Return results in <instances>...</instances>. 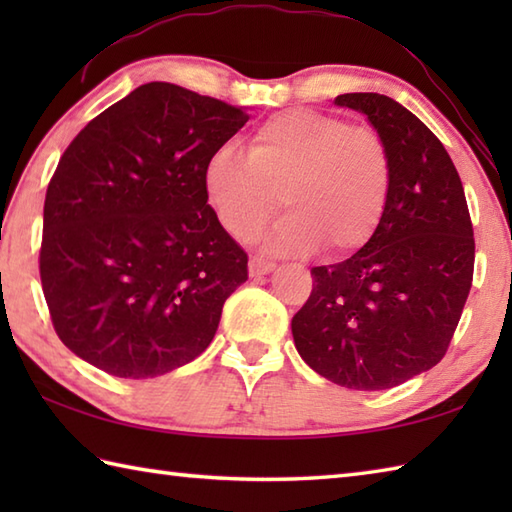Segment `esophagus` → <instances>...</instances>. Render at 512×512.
Returning a JSON list of instances; mask_svg holds the SVG:
<instances>
[{"label":"esophagus","mask_w":512,"mask_h":512,"mask_svg":"<svg viewBox=\"0 0 512 512\" xmlns=\"http://www.w3.org/2000/svg\"><path fill=\"white\" fill-rule=\"evenodd\" d=\"M275 262H270V259L264 257H253L248 262V270H250V277H259V275H268L275 270Z\"/></svg>","instance_id":"obj_1"}]
</instances>
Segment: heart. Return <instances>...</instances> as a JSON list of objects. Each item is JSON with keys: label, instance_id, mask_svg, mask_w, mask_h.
<instances>
[{"label": "heart", "instance_id": "obj_1", "mask_svg": "<svg viewBox=\"0 0 512 512\" xmlns=\"http://www.w3.org/2000/svg\"><path fill=\"white\" fill-rule=\"evenodd\" d=\"M204 195L233 237L248 242L284 202L290 206L264 239L279 255L328 244L334 255L369 242L391 191V158L374 129L330 114L290 110L257 127L248 154L228 143L204 167Z\"/></svg>", "mask_w": 512, "mask_h": 512}]
</instances>
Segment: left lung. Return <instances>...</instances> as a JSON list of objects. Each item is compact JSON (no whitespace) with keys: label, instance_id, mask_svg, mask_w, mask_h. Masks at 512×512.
<instances>
[{"label":"left lung","instance_id":"left-lung-1","mask_svg":"<svg viewBox=\"0 0 512 512\" xmlns=\"http://www.w3.org/2000/svg\"><path fill=\"white\" fill-rule=\"evenodd\" d=\"M334 105L363 114L391 158V191L369 242L341 264L312 268L292 339L332 383L378 391L442 361L473 281L475 242L462 180L431 129L376 92Z\"/></svg>","mask_w":512,"mask_h":512}]
</instances>
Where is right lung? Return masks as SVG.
Returning <instances> with one entry per match:
<instances>
[{"label": "right lung", "instance_id": "right-lung-1", "mask_svg": "<svg viewBox=\"0 0 512 512\" xmlns=\"http://www.w3.org/2000/svg\"><path fill=\"white\" fill-rule=\"evenodd\" d=\"M246 110L145 83L85 125L43 204L41 286L59 339L118 378L200 356L248 257L204 195V167Z\"/></svg>", "mask_w": 512, "mask_h": 512}]
</instances>
